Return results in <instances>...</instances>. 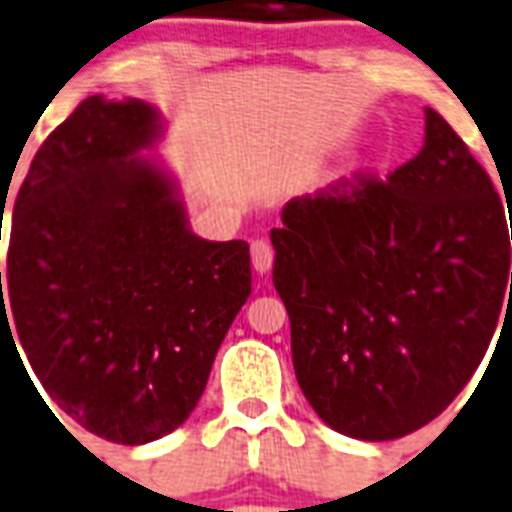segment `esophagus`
<instances>
[{
    "mask_svg": "<svg viewBox=\"0 0 512 512\" xmlns=\"http://www.w3.org/2000/svg\"><path fill=\"white\" fill-rule=\"evenodd\" d=\"M252 268H255L260 276L273 268V247H270L265 239H255V242H252Z\"/></svg>",
    "mask_w": 512,
    "mask_h": 512,
    "instance_id": "34e87169",
    "label": "esophagus"
}]
</instances>
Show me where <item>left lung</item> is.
Segmentation results:
<instances>
[{"label": "left lung", "mask_w": 512, "mask_h": 512, "mask_svg": "<svg viewBox=\"0 0 512 512\" xmlns=\"http://www.w3.org/2000/svg\"><path fill=\"white\" fill-rule=\"evenodd\" d=\"M281 221L273 283L322 422L382 442L448 409L512 294L505 208L453 127L424 109L419 156L385 182L294 197Z\"/></svg>", "instance_id": "8db88e82"}]
</instances>
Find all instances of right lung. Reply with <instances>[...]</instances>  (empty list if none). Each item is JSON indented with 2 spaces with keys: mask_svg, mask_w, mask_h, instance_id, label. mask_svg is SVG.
<instances>
[{
  "mask_svg": "<svg viewBox=\"0 0 512 512\" xmlns=\"http://www.w3.org/2000/svg\"><path fill=\"white\" fill-rule=\"evenodd\" d=\"M163 135L153 103L85 98L30 163L4 291L0 273V338L16 336L62 414L122 445L190 419L252 294L249 244L192 231L150 153Z\"/></svg>",
  "mask_w": 512,
  "mask_h": 512,
  "instance_id": "1",
  "label": "right lung"
}]
</instances>
